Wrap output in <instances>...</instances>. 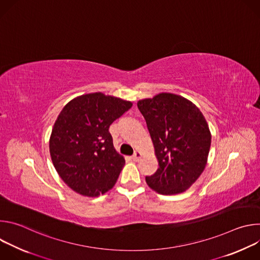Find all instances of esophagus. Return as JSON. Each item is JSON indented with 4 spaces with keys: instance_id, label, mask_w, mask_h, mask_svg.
<instances>
[{
    "instance_id": "1",
    "label": "esophagus",
    "mask_w": 260,
    "mask_h": 260,
    "mask_svg": "<svg viewBox=\"0 0 260 260\" xmlns=\"http://www.w3.org/2000/svg\"><path fill=\"white\" fill-rule=\"evenodd\" d=\"M142 156H143V154H142L141 151H136V152L134 153V155L132 156V158H133L134 161H140V159L142 158Z\"/></svg>"
}]
</instances>
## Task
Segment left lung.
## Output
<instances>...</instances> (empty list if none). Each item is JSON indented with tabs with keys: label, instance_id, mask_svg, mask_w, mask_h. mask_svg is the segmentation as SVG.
<instances>
[{
	"label": "left lung",
	"instance_id": "1",
	"mask_svg": "<svg viewBox=\"0 0 260 260\" xmlns=\"http://www.w3.org/2000/svg\"><path fill=\"white\" fill-rule=\"evenodd\" d=\"M138 108L159 165L146 177L148 186L165 196L186 191L207 165L211 132L206 118L192 102L170 92L140 100Z\"/></svg>",
	"mask_w": 260,
	"mask_h": 260
}]
</instances>
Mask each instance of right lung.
I'll list each match as a JSON object with an SVG mask.
<instances>
[{"label": "right lung", "mask_w": 260, "mask_h": 260, "mask_svg": "<svg viewBox=\"0 0 260 260\" xmlns=\"http://www.w3.org/2000/svg\"><path fill=\"white\" fill-rule=\"evenodd\" d=\"M133 103L93 92L70 101L54 122L49 151L61 180L75 192L99 197L112 188L125 160L109 127Z\"/></svg>", "instance_id": "right-lung-1"}]
</instances>
